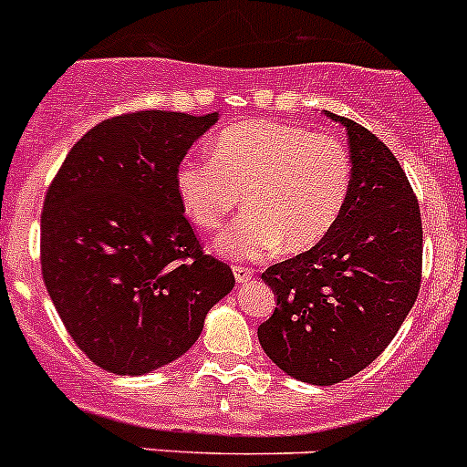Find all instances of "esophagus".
Segmentation results:
<instances>
[{
  "label": "esophagus",
  "instance_id": "obj_1",
  "mask_svg": "<svg viewBox=\"0 0 467 467\" xmlns=\"http://www.w3.org/2000/svg\"><path fill=\"white\" fill-rule=\"evenodd\" d=\"M252 275H254V271L252 268H245V266H234V277H236V282H250Z\"/></svg>",
  "mask_w": 467,
  "mask_h": 467
}]
</instances>
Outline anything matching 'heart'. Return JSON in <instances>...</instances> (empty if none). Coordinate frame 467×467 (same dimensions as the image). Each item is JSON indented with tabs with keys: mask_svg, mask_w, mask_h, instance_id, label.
I'll use <instances>...</instances> for the list:
<instances>
[{
	"mask_svg": "<svg viewBox=\"0 0 467 467\" xmlns=\"http://www.w3.org/2000/svg\"><path fill=\"white\" fill-rule=\"evenodd\" d=\"M349 185L352 164L336 136L271 119L226 127L211 157H185L175 169L182 208L201 229H217L245 194L250 208L217 238V250L234 259L322 243L345 211Z\"/></svg>",
	"mask_w": 467,
	"mask_h": 467,
	"instance_id": "b5f03b06",
	"label": "heart"
}]
</instances>
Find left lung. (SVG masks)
<instances>
[{
  "label": "left lung",
  "mask_w": 467,
  "mask_h": 467,
  "mask_svg": "<svg viewBox=\"0 0 467 467\" xmlns=\"http://www.w3.org/2000/svg\"><path fill=\"white\" fill-rule=\"evenodd\" d=\"M352 185L333 231L262 273L277 298L256 328L266 357L307 384H337L387 349L417 301L423 231L417 196L391 150L354 119Z\"/></svg>",
  "instance_id": "obj_1"
}]
</instances>
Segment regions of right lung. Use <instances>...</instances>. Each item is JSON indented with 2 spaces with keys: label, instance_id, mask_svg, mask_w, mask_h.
<instances>
[{
  "label": "right lung",
  "instance_id": "obj_1",
  "mask_svg": "<svg viewBox=\"0 0 467 467\" xmlns=\"http://www.w3.org/2000/svg\"><path fill=\"white\" fill-rule=\"evenodd\" d=\"M220 115L136 110L99 122L46 192L41 273L80 352L145 375L187 352L236 280L205 254L175 169Z\"/></svg>",
  "mask_w": 467,
  "mask_h": 467
}]
</instances>
